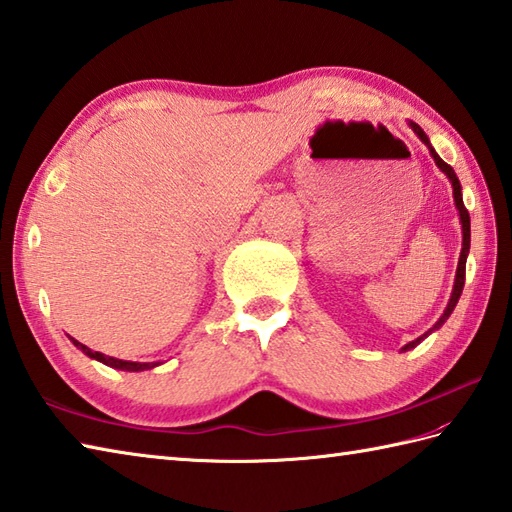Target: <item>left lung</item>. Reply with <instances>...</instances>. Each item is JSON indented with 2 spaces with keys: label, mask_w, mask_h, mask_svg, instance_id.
Here are the masks:
<instances>
[{
  "label": "left lung",
  "mask_w": 512,
  "mask_h": 512,
  "mask_svg": "<svg viewBox=\"0 0 512 512\" xmlns=\"http://www.w3.org/2000/svg\"><path fill=\"white\" fill-rule=\"evenodd\" d=\"M411 127H413V132L418 134V138L422 140L424 145H427L429 149H431V156H433V160H436V165L447 173L449 176V180H451V184H453V198H455V206H458V211H460V220H462V253H460V262H458V273H455V286H453V295H451V301H449V306H447V310H444V314L440 317V321L433 325V330L436 328H440V325L449 319V314L453 312V308H455V303H458V299H460V295H462V288H464V277H466V255H469V248H471V220H469V211H466V206H464V202H462V187H460V180H458V176H455V171H453V167L451 165H447V162H444L436 151H433V147L429 145V138L424 136V132L420 129V125H416V123H411ZM433 330H429L427 334H422L420 339H416V341H411V343H407L405 347H402V350H411V347H416L424 336H429Z\"/></svg>",
  "instance_id": "obj_1"
}]
</instances>
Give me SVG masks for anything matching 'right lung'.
Returning a JSON list of instances; mask_svg holds the SVG:
<instances>
[{"label": "right lung", "mask_w": 512, "mask_h": 512, "mask_svg": "<svg viewBox=\"0 0 512 512\" xmlns=\"http://www.w3.org/2000/svg\"><path fill=\"white\" fill-rule=\"evenodd\" d=\"M72 343H74L76 347H79V350H81L83 354H88L90 358H96V361H101V363L110 365V367H116V369H127V372H143V369H151V367L156 365V363H132V361H121V358L105 356V354H101V352H92L90 347H85L83 343L74 341V339H72Z\"/></svg>", "instance_id": "1"}]
</instances>
